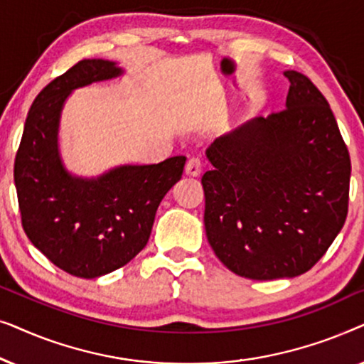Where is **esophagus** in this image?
Masks as SVG:
<instances>
[{
    "mask_svg": "<svg viewBox=\"0 0 364 364\" xmlns=\"http://www.w3.org/2000/svg\"><path fill=\"white\" fill-rule=\"evenodd\" d=\"M186 173L188 177H198L202 173V161L197 157H192L186 166Z\"/></svg>",
    "mask_w": 364,
    "mask_h": 364,
    "instance_id": "1",
    "label": "esophagus"
}]
</instances>
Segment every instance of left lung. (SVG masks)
Listing matches in <instances>:
<instances>
[{"label":"left lung","instance_id":"left-lung-1","mask_svg":"<svg viewBox=\"0 0 364 364\" xmlns=\"http://www.w3.org/2000/svg\"><path fill=\"white\" fill-rule=\"evenodd\" d=\"M285 76L287 107L213 141L202 177L208 243L252 280L310 270L348 215L351 161L330 104L305 74Z\"/></svg>","mask_w":364,"mask_h":364}]
</instances>
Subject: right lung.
Segmentation results:
<instances>
[{
	"label": "right lung",
	"instance_id": "right-lung-1",
	"mask_svg": "<svg viewBox=\"0 0 364 364\" xmlns=\"http://www.w3.org/2000/svg\"><path fill=\"white\" fill-rule=\"evenodd\" d=\"M121 68L82 59L34 99L14 159V183L24 232L69 275L96 278L132 260L144 247L164 196L182 178L186 157L124 166L99 178L64 171L58 154L59 114L76 87L116 77Z\"/></svg>",
	"mask_w": 364,
	"mask_h": 364
}]
</instances>
